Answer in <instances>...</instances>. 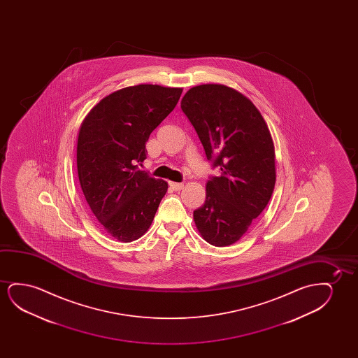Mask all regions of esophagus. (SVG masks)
Here are the masks:
<instances>
[{
	"label": "esophagus",
	"mask_w": 358,
	"mask_h": 358,
	"mask_svg": "<svg viewBox=\"0 0 358 358\" xmlns=\"http://www.w3.org/2000/svg\"><path fill=\"white\" fill-rule=\"evenodd\" d=\"M173 191H181L183 183H178V182H170L169 183Z\"/></svg>",
	"instance_id": "obj_1"
}]
</instances>
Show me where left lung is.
<instances>
[{"label":"left lung","mask_w":358,"mask_h":358,"mask_svg":"<svg viewBox=\"0 0 358 358\" xmlns=\"http://www.w3.org/2000/svg\"><path fill=\"white\" fill-rule=\"evenodd\" d=\"M185 113L220 176L206 183V203L193 213L201 237L215 247L232 245L268 206L274 191V143L250 99L222 84L189 89Z\"/></svg>","instance_id":"left-lung-1"}]
</instances>
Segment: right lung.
<instances>
[{"label": "right lung", "mask_w": 358, "mask_h": 358, "mask_svg": "<svg viewBox=\"0 0 358 358\" xmlns=\"http://www.w3.org/2000/svg\"><path fill=\"white\" fill-rule=\"evenodd\" d=\"M182 88L139 84L105 96L84 118L77 170L90 210L120 242L142 237L152 225L167 182L138 170L150 133L175 108Z\"/></svg>", "instance_id": "obj_1"}]
</instances>
